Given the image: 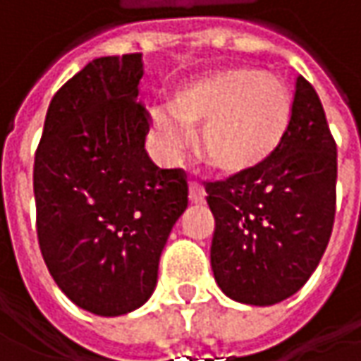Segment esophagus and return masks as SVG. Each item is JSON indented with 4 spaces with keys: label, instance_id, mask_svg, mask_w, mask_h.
Segmentation results:
<instances>
[{
    "label": "esophagus",
    "instance_id": "1",
    "mask_svg": "<svg viewBox=\"0 0 361 361\" xmlns=\"http://www.w3.org/2000/svg\"><path fill=\"white\" fill-rule=\"evenodd\" d=\"M190 202L195 205L204 204L205 202L204 188H202L200 183H195V181H192V183H190Z\"/></svg>",
    "mask_w": 361,
    "mask_h": 361
}]
</instances>
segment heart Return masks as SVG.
<instances>
[{"label":"heart","mask_w":361,"mask_h":361,"mask_svg":"<svg viewBox=\"0 0 361 361\" xmlns=\"http://www.w3.org/2000/svg\"><path fill=\"white\" fill-rule=\"evenodd\" d=\"M293 99L280 75L255 68L212 71L181 87L166 107L152 109V130L166 157L197 133V152L224 176H245L280 149L292 121Z\"/></svg>","instance_id":"b5f03b06"}]
</instances>
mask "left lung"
Wrapping results in <instances>:
<instances>
[{"instance_id": "1", "label": "left lung", "mask_w": 361, "mask_h": 361, "mask_svg": "<svg viewBox=\"0 0 361 361\" xmlns=\"http://www.w3.org/2000/svg\"><path fill=\"white\" fill-rule=\"evenodd\" d=\"M338 154L316 90L295 80L290 130L274 157L245 176L205 185L216 218L212 269L219 290L247 305L298 292L326 252L336 216Z\"/></svg>"}]
</instances>
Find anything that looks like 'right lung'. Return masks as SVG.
<instances>
[{"mask_svg": "<svg viewBox=\"0 0 361 361\" xmlns=\"http://www.w3.org/2000/svg\"><path fill=\"white\" fill-rule=\"evenodd\" d=\"M142 54L97 57L54 95L33 164L39 250L59 290L95 316H123L157 283L188 207L181 169L145 152Z\"/></svg>", "mask_w": 361, "mask_h": 361, "instance_id": "right-lung-1", "label": "right lung"}]
</instances>
